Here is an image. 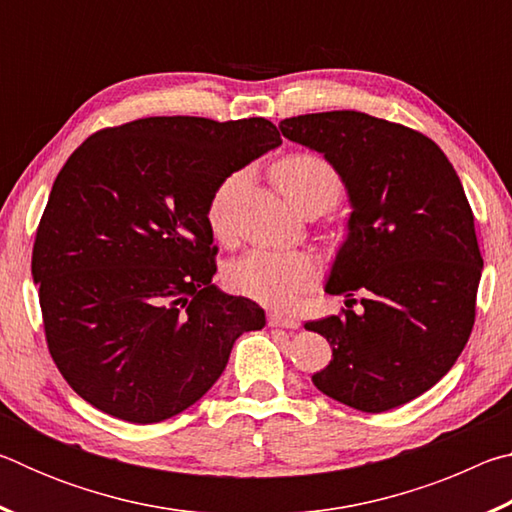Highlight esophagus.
<instances>
[{"label":"esophagus","instance_id":"esophagus-1","mask_svg":"<svg viewBox=\"0 0 512 512\" xmlns=\"http://www.w3.org/2000/svg\"><path fill=\"white\" fill-rule=\"evenodd\" d=\"M268 325H271V327H284V329H298L300 327V323H298L296 318L284 316V314H280V311H271V314H268Z\"/></svg>","mask_w":512,"mask_h":512}]
</instances>
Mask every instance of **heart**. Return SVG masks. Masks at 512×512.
<instances>
[{
  "mask_svg": "<svg viewBox=\"0 0 512 512\" xmlns=\"http://www.w3.org/2000/svg\"><path fill=\"white\" fill-rule=\"evenodd\" d=\"M239 180V173L225 178L207 203V223L219 239L228 237L225 205ZM275 183L287 201L302 210L311 203L332 207L341 194V176L332 162L316 153H289L275 164ZM232 291L275 309L296 307L300 298L320 280V262L302 250L255 248L232 262L228 273Z\"/></svg>",
  "mask_w": 512,
  "mask_h": 512,
  "instance_id": "heart-1",
  "label": "heart"
}]
</instances>
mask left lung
Returning a JSON list of instances; mask_svg holds the SVG:
<instances>
[{
	"label": "left lung",
	"instance_id": "obj_1",
	"mask_svg": "<svg viewBox=\"0 0 512 512\" xmlns=\"http://www.w3.org/2000/svg\"><path fill=\"white\" fill-rule=\"evenodd\" d=\"M280 131L325 153L352 203L325 287L348 309L305 323L332 345L311 379L357 411L411 402L447 375L474 327L483 257L461 180L427 135L366 112L298 115Z\"/></svg>",
	"mask_w": 512,
	"mask_h": 512
}]
</instances>
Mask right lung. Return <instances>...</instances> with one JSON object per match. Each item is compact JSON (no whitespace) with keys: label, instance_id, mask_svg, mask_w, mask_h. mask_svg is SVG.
Masks as SVG:
<instances>
[{"label":"right lung","instance_id":"obj_1","mask_svg":"<svg viewBox=\"0 0 512 512\" xmlns=\"http://www.w3.org/2000/svg\"><path fill=\"white\" fill-rule=\"evenodd\" d=\"M282 144L264 117H144L90 135L60 169L36 230L51 359L85 402L153 424L201 400L264 309L212 284L207 203Z\"/></svg>","mask_w":512,"mask_h":512}]
</instances>
